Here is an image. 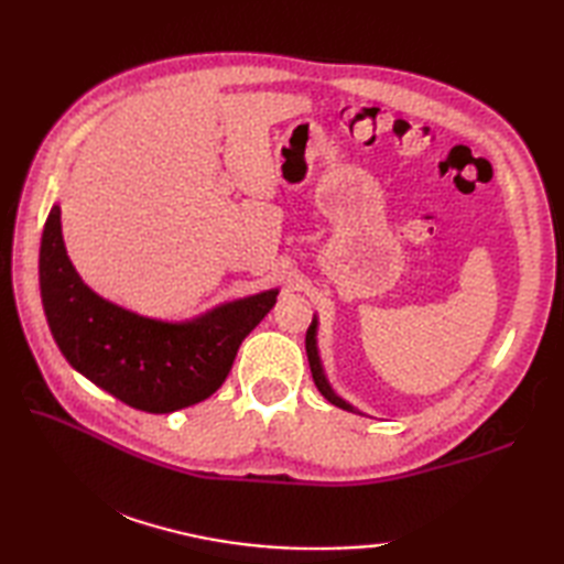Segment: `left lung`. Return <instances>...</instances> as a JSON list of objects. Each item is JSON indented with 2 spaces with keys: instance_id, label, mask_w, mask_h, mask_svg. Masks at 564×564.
Here are the masks:
<instances>
[{
  "instance_id": "obj_1",
  "label": "left lung",
  "mask_w": 564,
  "mask_h": 564,
  "mask_svg": "<svg viewBox=\"0 0 564 564\" xmlns=\"http://www.w3.org/2000/svg\"><path fill=\"white\" fill-rule=\"evenodd\" d=\"M315 334H317V319H313V325H310V329H307V334H305V351H307V361H310V370H313V380H315V386H317V390L325 394V398L332 402V404H337V406H341V410H346V412H356V414H361L356 410V406H351L349 402L346 400H341L337 392H334L332 388H329V382H327V378H325V370H322V364H319V354H317V341H315Z\"/></svg>"
}]
</instances>
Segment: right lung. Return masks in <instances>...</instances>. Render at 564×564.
I'll list each match as a JSON object with an SVG mask.
<instances>
[{"mask_svg": "<svg viewBox=\"0 0 564 564\" xmlns=\"http://www.w3.org/2000/svg\"><path fill=\"white\" fill-rule=\"evenodd\" d=\"M39 273L47 327L69 366L116 400L150 414L210 398L230 373L239 344L279 295H249L182 325L140 317L82 283L67 259L57 206L43 227Z\"/></svg>", "mask_w": 564, "mask_h": 564, "instance_id": "obj_1", "label": "right lung"}]
</instances>
